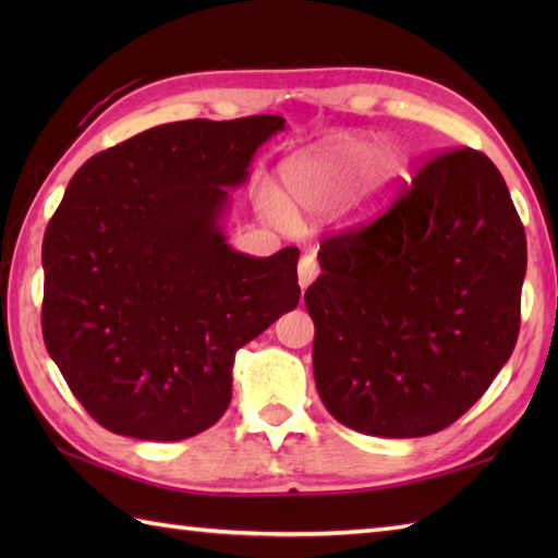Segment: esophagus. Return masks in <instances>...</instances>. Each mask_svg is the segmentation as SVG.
Instances as JSON below:
<instances>
[{
    "mask_svg": "<svg viewBox=\"0 0 558 558\" xmlns=\"http://www.w3.org/2000/svg\"><path fill=\"white\" fill-rule=\"evenodd\" d=\"M318 276V264L314 254H304L300 258V288L306 290L312 286V280Z\"/></svg>",
    "mask_w": 558,
    "mask_h": 558,
    "instance_id": "1",
    "label": "esophagus"
}]
</instances>
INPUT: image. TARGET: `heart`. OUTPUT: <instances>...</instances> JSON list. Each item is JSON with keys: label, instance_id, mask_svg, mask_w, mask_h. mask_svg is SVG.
Segmentation results:
<instances>
[{"label": "heart", "instance_id": "b5f03b06", "mask_svg": "<svg viewBox=\"0 0 558 558\" xmlns=\"http://www.w3.org/2000/svg\"><path fill=\"white\" fill-rule=\"evenodd\" d=\"M405 174L402 153L378 136L338 134L288 158L280 168V194L260 192V206L278 220H322L347 196L342 220L366 225L381 216Z\"/></svg>", "mask_w": 558, "mask_h": 558}]
</instances>
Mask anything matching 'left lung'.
<instances>
[{
    "mask_svg": "<svg viewBox=\"0 0 558 558\" xmlns=\"http://www.w3.org/2000/svg\"><path fill=\"white\" fill-rule=\"evenodd\" d=\"M304 292L314 378L354 432L446 429L492 386L520 328L527 244L501 172L446 150L381 218L326 236Z\"/></svg>",
    "mask_w": 558,
    "mask_h": 558,
    "instance_id": "1",
    "label": "left lung"
}]
</instances>
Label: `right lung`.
<instances>
[{
  "mask_svg": "<svg viewBox=\"0 0 558 558\" xmlns=\"http://www.w3.org/2000/svg\"><path fill=\"white\" fill-rule=\"evenodd\" d=\"M278 114L153 126L71 177L43 240V338L105 429L182 441L232 398L234 352L300 302L294 246L228 244L230 189Z\"/></svg>",
  "mask_w": 558,
  "mask_h": 558,
  "instance_id": "1",
  "label": "right lung"
}]
</instances>
